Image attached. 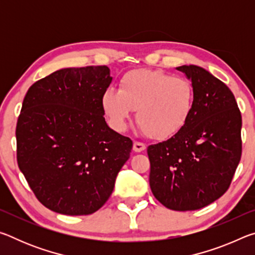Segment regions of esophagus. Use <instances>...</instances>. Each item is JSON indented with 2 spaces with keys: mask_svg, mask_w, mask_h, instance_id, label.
I'll use <instances>...</instances> for the list:
<instances>
[{
  "mask_svg": "<svg viewBox=\"0 0 255 255\" xmlns=\"http://www.w3.org/2000/svg\"><path fill=\"white\" fill-rule=\"evenodd\" d=\"M145 148H146V145L144 143H140V141H133L132 149L135 150V152H137V153L143 152Z\"/></svg>",
  "mask_w": 255,
  "mask_h": 255,
  "instance_id": "34e87169",
  "label": "esophagus"
}]
</instances>
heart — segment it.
Instances as JSON below:
<instances>
[{
    "mask_svg": "<svg viewBox=\"0 0 255 255\" xmlns=\"http://www.w3.org/2000/svg\"><path fill=\"white\" fill-rule=\"evenodd\" d=\"M195 88L188 80L157 70H132L101 99L112 128L123 131L132 110L137 123L153 139H166L182 130L195 107Z\"/></svg>",
    "mask_w": 255,
    "mask_h": 255,
    "instance_id": "obj_1",
    "label": "heart"
}]
</instances>
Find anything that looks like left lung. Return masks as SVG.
Listing matches in <instances>:
<instances>
[{
    "label": "left lung",
    "instance_id": "obj_1",
    "mask_svg": "<svg viewBox=\"0 0 255 255\" xmlns=\"http://www.w3.org/2000/svg\"><path fill=\"white\" fill-rule=\"evenodd\" d=\"M176 70L191 80L195 107L182 130L148 146L149 185L166 208L197 210L230 188L242 155V116L228 86L205 68Z\"/></svg>",
    "mask_w": 255,
    "mask_h": 255
}]
</instances>
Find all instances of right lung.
I'll return each instance as SVG.
<instances>
[{
  "mask_svg": "<svg viewBox=\"0 0 255 255\" xmlns=\"http://www.w3.org/2000/svg\"><path fill=\"white\" fill-rule=\"evenodd\" d=\"M107 66L63 68L30 86L16 123V159L29 187L55 213H96L130 156V138L112 130L101 99Z\"/></svg>",
  "mask_w": 255,
  "mask_h": 255,
  "instance_id": "obj_1",
  "label": "right lung"
}]
</instances>
